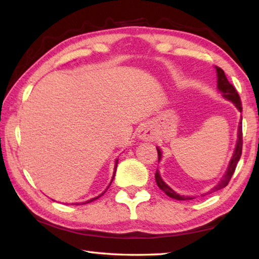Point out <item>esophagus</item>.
<instances>
[{"label": "esophagus", "mask_w": 259, "mask_h": 259, "mask_svg": "<svg viewBox=\"0 0 259 259\" xmlns=\"http://www.w3.org/2000/svg\"><path fill=\"white\" fill-rule=\"evenodd\" d=\"M155 137L154 129L150 124H143L138 130V138L143 140H153Z\"/></svg>", "instance_id": "1"}]
</instances>
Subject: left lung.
I'll use <instances>...</instances> for the list:
<instances>
[{"mask_svg": "<svg viewBox=\"0 0 259 259\" xmlns=\"http://www.w3.org/2000/svg\"><path fill=\"white\" fill-rule=\"evenodd\" d=\"M216 71H217V77H218V80H217L218 89L223 93V97L233 103L236 106V108H238L239 111L241 112V111H242V106H241V99H240V96L238 94V91L235 90V88L231 84L229 80H227L224 71H223L221 67H216ZM242 145H243L242 119H241V122L239 124V130H238V143H236L234 154H233V157H232V160L230 162L229 169H227L225 176L223 177L222 181L219 182L217 185L212 188L211 191L208 192L207 194H209V193H212V192H216L218 190H222V188H224V187L229 185L231 178H232V176H233V174L235 171L236 164H238V162H239L240 157H241V154H242ZM157 156H159V161H160L161 152H160L159 148H157ZM155 182L157 184V186H159L161 190L165 193L166 195L170 196V198L176 199V200H191V199H193V198H190V196H184V195L182 196V195L177 194L176 192H174L171 188H170L163 181H162V178L160 177V174H159V171H157V170L155 171Z\"/></svg>", "mask_w": 259, "mask_h": 259, "instance_id": "8db88e82", "label": "left lung"}]
</instances>
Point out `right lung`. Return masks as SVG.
Returning a JSON list of instances; mask_svg holds the SVG:
<instances>
[{"label":"right lung","instance_id":"1","mask_svg":"<svg viewBox=\"0 0 259 259\" xmlns=\"http://www.w3.org/2000/svg\"><path fill=\"white\" fill-rule=\"evenodd\" d=\"M116 166H117V160H116V163H115V169H114V175H113V178H114V176H115V171H116ZM112 182H113V179H112ZM111 182V183H112ZM105 193V192H104ZM104 193H103V194H104ZM102 194V195H103ZM102 195H99V196H102ZM99 196H97V198H95V199H91V200H89V201H87V202H84V203H89V202H91V201H95L96 199H98L99 198Z\"/></svg>","mask_w":259,"mask_h":259}]
</instances>
